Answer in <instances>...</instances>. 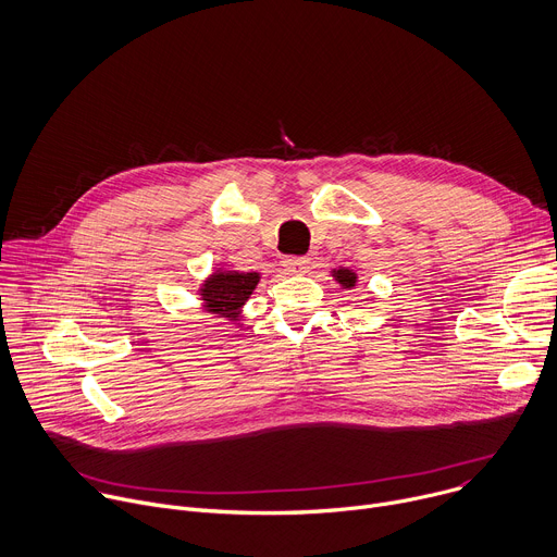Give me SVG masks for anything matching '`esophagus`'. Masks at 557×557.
<instances>
[{
  "label": "esophagus",
  "mask_w": 557,
  "mask_h": 557,
  "mask_svg": "<svg viewBox=\"0 0 557 557\" xmlns=\"http://www.w3.org/2000/svg\"><path fill=\"white\" fill-rule=\"evenodd\" d=\"M283 268L287 274H305L309 270V259L307 257H285Z\"/></svg>",
  "instance_id": "obj_1"
}]
</instances>
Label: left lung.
Here are the masks:
<instances>
[{
	"label": "left lung",
	"instance_id": "8db88e82",
	"mask_svg": "<svg viewBox=\"0 0 557 557\" xmlns=\"http://www.w3.org/2000/svg\"><path fill=\"white\" fill-rule=\"evenodd\" d=\"M331 274H333V278H336L345 289H351V287H356V283H358V274L351 272V270H347V268H338V270H333Z\"/></svg>",
	"mask_w": 557,
	"mask_h": 557
}]
</instances>
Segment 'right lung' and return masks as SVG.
Wrapping results in <instances>:
<instances>
[{
	"instance_id": "add662e5",
	"label": "right lung",
	"mask_w": 557,
	"mask_h": 557,
	"mask_svg": "<svg viewBox=\"0 0 557 557\" xmlns=\"http://www.w3.org/2000/svg\"><path fill=\"white\" fill-rule=\"evenodd\" d=\"M259 272H235V270H216L199 287L206 311L216 313V318L239 320L242 307L259 285Z\"/></svg>"
}]
</instances>
